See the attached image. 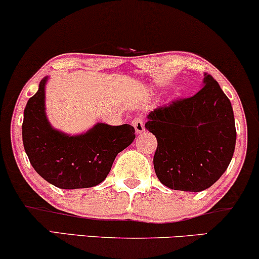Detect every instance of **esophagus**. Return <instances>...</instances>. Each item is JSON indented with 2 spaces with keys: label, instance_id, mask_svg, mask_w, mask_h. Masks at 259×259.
I'll return each instance as SVG.
<instances>
[{
  "label": "esophagus",
  "instance_id": "34e87169",
  "mask_svg": "<svg viewBox=\"0 0 259 259\" xmlns=\"http://www.w3.org/2000/svg\"><path fill=\"white\" fill-rule=\"evenodd\" d=\"M133 125L135 127L137 134L145 132V123H143L142 117H136V118L133 120Z\"/></svg>",
  "mask_w": 259,
  "mask_h": 259
}]
</instances>
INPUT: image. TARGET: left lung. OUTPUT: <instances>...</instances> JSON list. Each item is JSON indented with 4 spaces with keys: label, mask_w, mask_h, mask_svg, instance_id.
<instances>
[{
    "label": "left lung",
    "mask_w": 259,
    "mask_h": 259,
    "mask_svg": "<svg viewBox=\"0 0 259 259\" xmlns=\"http://www.w3.org/2000/svg\"><path fill=\"white\" fill-rule=\"evenodd\" d=\"M195 96L179 98L148 114L146 127L158 141L156 177L172 190L199 192L224 175L235 148L231 101L210 74Z\"/></svg>",
    "instance_id": "left-lung-1"
}]
</instances>
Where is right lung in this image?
<instances>
[{
  "label": "right lung",
  "instance_id": "obj_1",
  "mask_svg": "<svg viewBox=\"0 0 259 259\" xmlns=\"http://www.w3.org/2000/svg\"><path fill=\"white\" fill-rule=\"evenodd\" d=\"M44 77L26 104L22 142L37 173L60 189L92 188L105 181L117 154L135 139L129 124L98 123L83 135L68 136L52 129L45 116Z\"/></svg>",
  "mask_w": 259,
  "mask_h": 259
}]
</instances>
